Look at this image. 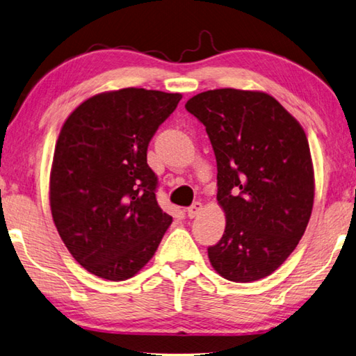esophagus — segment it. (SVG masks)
<instances>
[{"label":"esophagus","instance_id":"obj_1","mask_svg":"<svg viewBox=\"0 0 356 356\" xmlns=\"http://www.w3.org/2000/svg\"><path fill=\"white\" fill-rule=\"evenodd\" d=\"M201 211H203V204L198 203V201H197V203H193L189 207V209H187V216H189L191 218H193V217H197Z\"/></svg>","mask_w":356,"mask_h":356}]
</instances>
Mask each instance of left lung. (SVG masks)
<instances>
[{
	"label": "left lung",
	"mask_w": 356,
	"mask_h": 356,
	"mask_svg": "<svg viewBox=\"0 0 356 356\" xmlns=\"http://www.w3.org/2000/svg\"><path fill=\"white\" fill-rule=\"evenodd\" d=\"M186 110L206 127L217 158V201L226 217L211 265L254 282L284 264L302 238L314 201V169L302 125L264 91L220 88Z\"/></svg>",
	"instance_id": "left-lung-1"
}]
</instances>
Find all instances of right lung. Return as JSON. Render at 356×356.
<instances>
[{
	"label": "right lung",
	"instance_id": "1",
	"mask_svg": "<svg viewBox=\"0 0 356 356\" xmlns=\"http://www.w3.org/2000/svg\"><path fill=\"white\" fill-rule=\"evenodd\" d=\"M181 97L144 88L99 92L62 125L49 175L52 220L71 256L100 279L138 274L172 223L158 206L147 147Z\"/></svg>",
	"mask_w": 356,
	"mask_h": 356
}]
</instances>
